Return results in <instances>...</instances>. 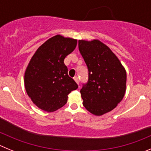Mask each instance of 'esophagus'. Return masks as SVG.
<instances>
[{
	"instance_id": "esophagus-1",
	"label": "esophagus",
	"mask_w": 151,
	"mask_h": 151,
	"mask_svg": "<svg viewBox=\"0 0 151 151\" xmlns=\"http://www.w3.org/2000/svg\"><path fill=\"white\" fill-rule=\"evenodd\" d=\"M74 80H75V82H76V83L78 84H78H79V80H78V77H77V76H75V77H74Z\"/></svg>"
}]
</instances>
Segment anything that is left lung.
Returning a JSON list of instances; mask_svg holds the SVG:
<instances>
[{
	"mask_svg": "<svg viewBox=\"0 0 151 151\" xmlns=\"http://www.w3.org/2000/svg\"><path fill=\"white\" fill-rule=\"evenodd\" d=\"M78 50L88 69L80 91L85 109L95 116L113 110L126 91V71L109 47L97 39L79 40Z\"/></svg>",
	"mask_w": 151,
	"mask_h": 151,
	"instance_id": "left-lung-1",
	"label": "left lung"
}]
</instances>
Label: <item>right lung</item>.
<instances>
[{
  "label": "right lung",
  "instance_id": "1",
  "mask_svg": "<svg viewBox=\"0 0 151 151\" xmlns=\"http://www.w3.org/2000/svg\"><path fill=\"white\" fill-rule=\"evenodd\" d=\"M76 45V39L57 35L42 44L31 58L24 84L28 96L41 110L56 111L66 104L68 94L78 88L64 64Z\"/></svg>",
  "mask_w": 151,
  "mask_h": 151
}]
</instances>
